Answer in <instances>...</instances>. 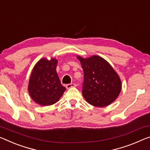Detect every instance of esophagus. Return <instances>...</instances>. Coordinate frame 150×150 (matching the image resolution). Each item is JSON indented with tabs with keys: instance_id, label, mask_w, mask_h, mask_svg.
I'll return each instance as SVG.
<instances>
[{
	"instance_id": "obj_1",
	"label": "esophagus",
	"mask_w": 150,
	"mask_h": 150,
	"mask_svg": "<svg viewBox=\"0 0 150 150\" xmlns=\"http://www.w3.org/2000/svg\"><path fill=\"white\" fill-rule=\"evenodd\" d=\"M76 86V85L75 83H71V84H67L66 85V88L67 89H71V88L72 87H75Z\"/></svg>"
}]
</instances>
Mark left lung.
<instances>
[{
    "instance_id": "obj_1",
    "label": "left lung",
    "mask_w": 150,
    "mask_h": 150,
    "mask_svg": "<svg viewBox=\"0 0 150 150\" xmlns=\"http://www.w3.org/2000/svg\"><path fill=\"white\" fill-rule=\"evenodd\" d=\"M84 73L82 94L91 105L104 108L117 98L122 81L108 61L97 55L89 58L77 56Z\"/></svg>"
}]
</instances>
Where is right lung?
<instances>
[{
  "instance_id": "right-lung-1",
  "label": "right lung",
  "mask_w": 150,
  "mask_h": 150,
  "mask_svg": "<svg viewBox=\"0 0 150 150\" xmlns=\"http://www.w3.org/2000/svg\"><path fill=\"white\" fill-rule=\"evenodd\" d=\"M58 61L41 59L33 69L28 85L30 97L40 105L48 106L57 102L66 88L61 83L57 73Z\"/></svg>"
}]
</instances>
